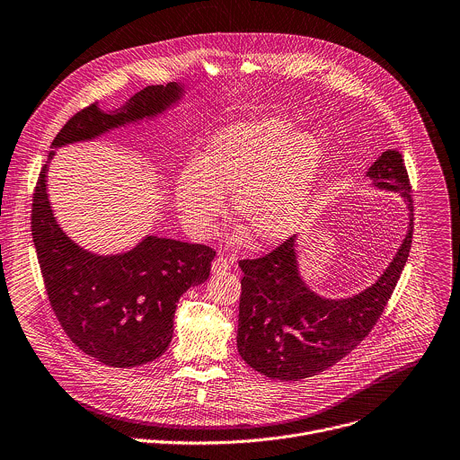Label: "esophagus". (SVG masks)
Returning <instances> with one entry per match:
<instances>
[{
    "label": "esophagus",
    "mask_w": 460,
    "mask_h": 460,
    "mask_svg": "<svg viewBox=\"0 0 460 460\" xmlns=\"http://www.w3.org/2000/svg\"><path fill=\"white\" fill-rule=\"evenodd\" d=\"M230 266H232V259H228V257H225V255H219V257H216L214 262H212V273H214V275H219V273L230 270Z\"/></svg>",
    "instance_id": "1"
}]
</instances>
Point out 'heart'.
Masks as SVG:
<instances>
[{
  "instance_id": "obj_1",
  "label": "heart",
  "mask_w": 460,
  "mask_h": 460,
  "mask_svg": "<svg viewBox=\"0 0 460 460\" xmlns=\"http://www.w3.org/2000/svg\"><path fill=\"white\" fill-rule=\"evenodd\" d=\"M323 164V147L277 119L217 131L196 167L180 174L176 203L187 228L205 235L232 194V212L264 243L289 237L302 225Z\"/></svg>"
}]
</instances>
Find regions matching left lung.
Listing matches in <instances>:
<instances>
[{
    "label": "left lung",
    "mask_w": 460,
    "mask_h": 460,
    "mask_svg": "<svg viewBox=\"0 0 460 460\" xmlns=\"http://www.w3.org/2000/svg\"><path fill=\"white\" fill-rule=\"evenodd\" d=\"M367 176L377 189L401 192L410 225L394 261L365 291L340 300L313 293L298 275L295 235L259 259H243L237 350L257 372L271 379L300 381L338 363L359 345L379 320L406 264L413 205L404 160L385 151Z\"/></svg>",
    "instance_id": "8db88e82"
}]
</instances>
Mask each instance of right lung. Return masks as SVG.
Listing matches in <instances>:
<instances>
[{"label": "right lung", "mask_w": 460, "mask_h": 460, "mask_svg": "<svg viewBox=\"0 0 460 460\" xmlns=\"http://www.w3.org/2000/svg\"><path fill=\"white\" fill-rule=\"evenodd\" d=\"M181 86H147L120 110L104 113L97 102L77 111L52 147L92 140L128 122L165 111ZM54 151L49 153V160ZM43 165L32 199V239L50 305L68 338L97 361L128 368L162 356L174 331L180 296L205 282L216 252L165 237H146L120 255H95L77 246L56 223Z\"/></svg>", "instance_id": "1"}]
</instances>
